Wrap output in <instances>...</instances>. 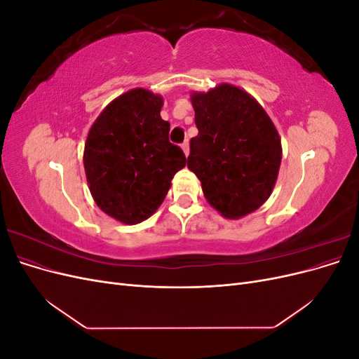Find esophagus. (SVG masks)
<instances>
[{
	"label": "esophagus",
	"mask_w": 359,
	"mask_h": 359,
	"mask_svg": "<svg viewBox=\"0 0 359 359\" xmlns=\"http://www.w3.org/2000/svg\"><path fill=\"white\" fill-rule=\"evenodd\" d=\"M181 148L184 151V154L189 156V140H184V142L181 144Z\"/></svg>",
	"instance_id": "1"
}]
</instances>
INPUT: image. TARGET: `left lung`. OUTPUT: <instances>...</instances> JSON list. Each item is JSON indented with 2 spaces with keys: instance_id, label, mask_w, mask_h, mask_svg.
<instances>
[{
  "instance_id": "1",
  "label": "left lung",
  "mask_w": 359,
  "mask_h": 359,
  "mask_svg": "<svg viewBox=\"0 0 359 359\" xmlns=\"http://www.w3.org/2000/svg\"><path fill=\"white\" fill-rule=\"evenodd\" d=\"M191 103L199 133L190 140L187 166L206 201L226 219L253 212L269 198L280 169L273 121L253 97L227 83L194 93Z\"/></svg>"
}]
</instances>
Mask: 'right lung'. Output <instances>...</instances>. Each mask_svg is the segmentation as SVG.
<instances>
[{"mask_svg":"<svg viewBox=\"0 0 359 359\" xmlns=\"http://www.w3.org/2000/svg\"><path fill=\"white\" fill-rule=\"evenodd\" d=\"M163 99L136 88L115 99L93 124L83 166L100 210L126 224L147 220L165 201L186 156L170 144Z\"/></svg>","mask_w":359,"mask_h":359,"instance_id":"obj_1","label":"right lung"}]
</instances>
